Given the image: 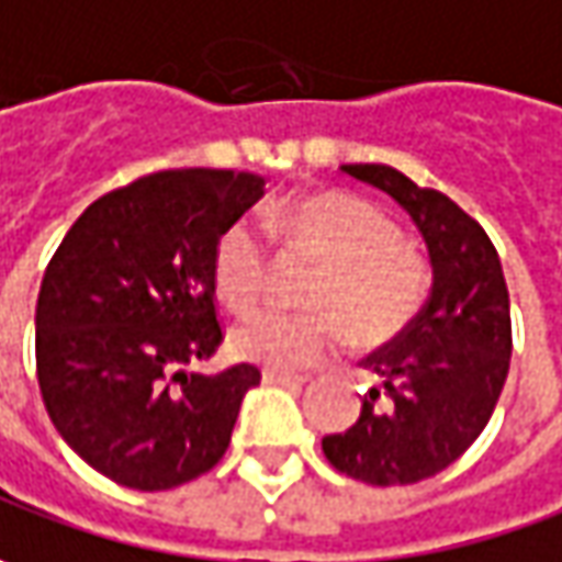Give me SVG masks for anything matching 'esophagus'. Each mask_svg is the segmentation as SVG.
I'll return each mask as SVG.
<instances>
[{"instance_id":"obj_1","label":"esophagus","mask_w":562,"mask_h":562,"mask_svg":"<svg viewBox=\"0 0 562 562\" xmlns=\"http://www.w3.org/2000/svg\"><path fill=\"white\" fill-rule=\"evenodd\" d=\"M263 383H273V386H302V383H307V374H292V371L263 368Z\"/></svg>"}]
</instances>
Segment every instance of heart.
<instances>
[{
	"mask_svg": "<svg viewBox=\"0 0 562 562\" xmlns=\"http://www.w3.org/2000/svg\"><path fill=\"white\" fill-rule=\"evenodd\" d=\"M263 226L324 260L307 299L317 311L267 307L238 321L229 333L238 358L295 371L324 361L349 333L358 346L393 342L422 314L430 285L425 257L403 245L400 226L374 204L342 191H314L267 210ZM267 277L263 233L251 220L229 223L213 248L216 295L233 311H248L260 302Z\"/></svg>",
	"mask_w": 562,
	"mask_h": 562,
	"instance_id": "b5f03b06",
	"label": "heart"
}]
</instances>
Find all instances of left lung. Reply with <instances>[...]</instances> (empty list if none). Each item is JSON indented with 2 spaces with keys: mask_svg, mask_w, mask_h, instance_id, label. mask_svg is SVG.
Listing matches in <instances>:
<instances>
[{
  "mask_svg": "<svg viewBox=\"0 0 562 562\" xmlns=\"http://www.w3.org/2000/svg\"><path fill=\"white\" fill-rule=\"evenodd\" d=\"M342 172L386 191L412 216L434 285L415 324L361 361L380 383L349 430L324 437V456L374 487L415 484L452 465L494 415L513 355L509 292L494 241L447 194L380 162Z\"/></svg>",
  "mask_w": 562,
  "mask_h": 562,
  "instance_id": "1",
  "label": "left lung"
}]
</instances>
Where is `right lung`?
I'll list each match as a JSON object with an SVG mask.
<instances>
[{"label": "right lung", "instance_id": "1", "mask_svg": "<svg viewBox=\"0 0 562 562\" xmlns=\"http://www.w3.org/2000/svg\"><path fill=\"white\" fill-rule=\"evenodd\" d=\"M263 198V179L166 169L75 220L37 299V380L61 440L122 487L169 491L233 440L255 364L188 371L223 342L213 248Z\"/></svg>", "mask_w": 562, "mask_h": 562}]
</instances>
